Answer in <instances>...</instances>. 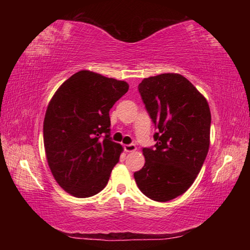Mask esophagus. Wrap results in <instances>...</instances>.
<instances>
[{
    "label": "esophagus",
    "mask_w": 250,
    "mask_h": 250,
    "mask_svg": "<svg viewBox=\"0 0 250 250\" xmlns=\"http://www.w3.org/2000/svg\"><path fill=\"white\" fill-rule=\"evenodd\" d=\"M135 150H137V146H135V145H132V143L125 146V152H134Z\"/></svg>",
    "instance_id": "esophagus-1"
}]
</instances>
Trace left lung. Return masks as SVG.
<instances>
[{"instance_id": "left-lung-1", "label": "left lung", "mask_w": 250, "mask_h": 250, "mask_svg": "<svg viewBox=\"0 0 250 250\" xmlns=\"http://www.w3.org/2000/svg\"><path fill=\"white\" fill-rule=\"evenodd\" d=\"M138 89L156 129V143L142 147L146 163L134 180L146 196L167 202L188 191L203 167L209 147V107L179 74L145 78Z\"/></svg>"}]
</instances>
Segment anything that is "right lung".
I'll list each match as a JSON object with an SVG mask.
<instances>
[{
	"instance_id": "add662e5",
	"label": "right lung",
	"mask_w": 250,
	"mask_h": 250,
	"mask_svg": "<svg viewBox=\"0 0 250 250\" xmlns=\"http://www.w3.org/2000/svg\"><path fill=\"white\" fill-rule=\"evenodd\" d=\"M129 89L125 82L82 70L58 88L46 110L44 146L55 180L67 193L103 191L122 147L110 137L109 111Z\"/></svg>"
}]
</instances>
